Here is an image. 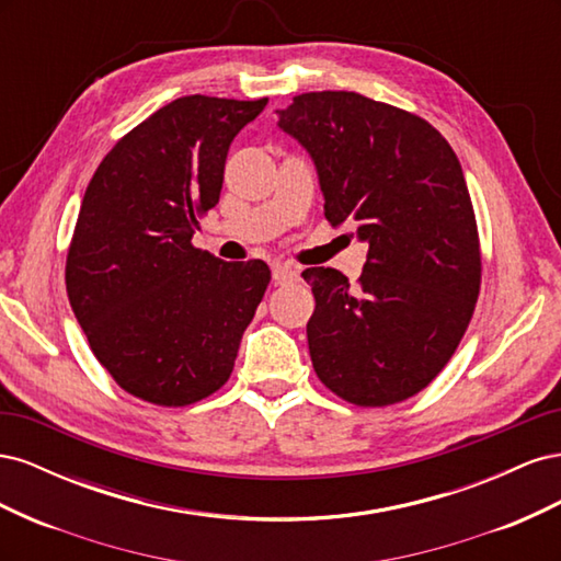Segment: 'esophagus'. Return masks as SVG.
I'll return each mask as SVG.
<instances>
[{
	"mask_svg": "<svg viewBox=\"0 0 561 561\" xmlns=\"http://www.w3.org/2000/svg\"><path fill=\"white\" fill-rule=\"evenodd\" d=\"M271 274H274V280L278 285L297 280V271L293 266H287V264H274V268H271Z\"/></svg>",
	"mask_w": 561,
	"mask_h": 561,
	"instance_id": "34e87169",
	"label": "esophagus"
}]
</instances>
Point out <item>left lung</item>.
<instances>
[{
    "mask_svg": "<svg viewBox=\"0 0 561 561\" xmlns=\"http://www.w3.org/2000/svg\"><path fill=\"white\" fill-rule=\"evenodd\" d=\"M278 128L309 151L332 227L369 245L351 285L311 266V363L360 407L416 396L449 363L480 295L478 222L454 149L426 118L351 91L301 93Z\"/></svg>",
    "mask_w": 561,
    "mask_h": 561,
    "instance_id": "8db88e82",
    "label": "left lung"
}]
</instances>
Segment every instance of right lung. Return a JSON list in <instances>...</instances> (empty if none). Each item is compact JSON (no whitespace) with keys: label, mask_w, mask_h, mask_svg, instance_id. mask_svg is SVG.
<instances>
[{"label":"right lung","mask_w":561,"mask_h":561,"mask_svg":"<svg viewBox=\"0 0 561 561\" xmlns=\"http://www.w3.org/2000/svg\"><path fill=\"white\" fill-rule=\"evenodd\" d=\"M268 100L184 95L118 140L87 186L65 283L91 351L130 396L184 407L222 388L271 280L192 245L236 135Z\"/></svg>","instance_id":"1"}]
</instances>
